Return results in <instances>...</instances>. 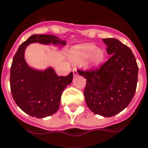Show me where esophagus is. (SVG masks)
I'll list each match as a JSON object with an SVG mask.
<instances>
[{"mask_svg":"<svg viewBox=\"0 0 148 148\" xmlns=\"http://www.w3.org/2000/svg\"><path fill=\"white\" fill-rule=\"evenodd\" d=\"M73 74H74V76H76V75H77V74H78V73H77V71L76 69L73 70Z\"/></svg>","mask_w":148,"mask_h":148,"instance_id":"34e87169","label":"esophagus"}]
</instances>
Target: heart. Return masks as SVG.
Returning <instances> with one entry per match:
<instances>
[{"instance_id":"1","label":"heart","mask_w":148,"mask_h":148,"mask_svg":"<svg viewBox=\"0 0 148 148\" xmlns=\"http://www.w3.org/2000/svg\"><path fill=\"white\" fill-rule=\"evenodd\" d=\"M71 60L76 62L85 61L90 60L92 64H99L105 57V53L101 49H96L93 43H84L76 47L71 53Z\"/></svg>"}]
</instances>
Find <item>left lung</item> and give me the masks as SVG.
<instances>
[{"instance_id": "obj_1", "label": "left lung", "mask_w": 148, "mask_h": 148, "mask_svg": "<svg viewBox=\"0 0 148 148\" xmlns=\"http://www.w3.org/2000/svg\"><path fill=\"white\" fill-rule=\"evenodd\" d=\"M103 42L110 58L98 68L77 72L86 78L84 95L90 110L111 117L123 111L134 98L138 66L127 46L113 38L103 39Z\"/></svg>"}]
</instances>
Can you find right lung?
Segmentation results:
<instances>
[{
	"label": "right lung",
	"instance_id": "add662e5",
	"mask_svg": "<svg viewBox=\"0 0 148 148\" xmlns=\"http://www.w3.org/2000/svg\"><path fill=\"white\" fill-rule=\"evenodd\" d=\"M32 42L65 45L66 42L53 35H32L21 43L12 60L10 87L15 103L29 116L44 118L58 110L62 93L71 83L73 73L59 76L51 67L44 71L29 67L25 60L24 53L27 46Z\"/></svg>",
	"mask_w": 148,
	"mask_h": 148
}]
</instances>
